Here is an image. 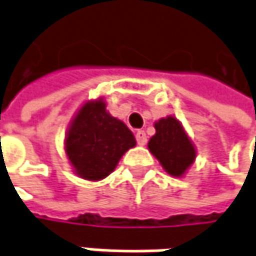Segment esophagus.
I'll return each mask as SVG.
<instances>
[{
  "label": "esophagus",
  "mask_w": 256,
  "mask_h": 256,
  "mask_svg": "<svg viewBox=\"0 0 256 256\" xmlns=\"http://www.w3.org/2000/svg\"><path fill=\"white\" fill-rule=\"evenodd\" d=\"M136 140H138V144H139V146H144V144H146L148 138H146V133H144L143 130H139V132L136 133Z\"/></svg>",
  "instance_id": "esophagus-1"
}]
</instances>
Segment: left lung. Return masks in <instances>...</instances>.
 I'll use <instances>...</instances> for the list:
<instances>
[{"mask_svg":"<svg viewBox=\"0 0 256 256\" xmlns=\"http://www.w3.org/2000/svg\"><path fill=\"white\" fill-rule=\"evenodd\" d=\"M154 126L156 132L148 143L149 152L171 176H184L196 160L197 149L182 123L174 116H166Z\"/></svg>","mask_w":256,"mask_h":256,"instance_id":"8db88e82","label":"left lung"}]
</instances>
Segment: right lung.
Segmentation results:
<instances>
[{
	"mask_svg": "<svg viewBox=\"0 0 256 256\" xmlns=\"http://www.w3.org/2000/svg\"><path fill=\"white\" fill-rule=\"evenodd\" d=\"M65 154L74 172L86 181H101L122 156L136 146L130 128L107 112L102 97L85 101L65 134Z\"/></svg>",
	"mask_w": 256,
	"mask_h": 256,
	"instance_id": "add662e5",
	"label": "right lung"
}]
</instances>
